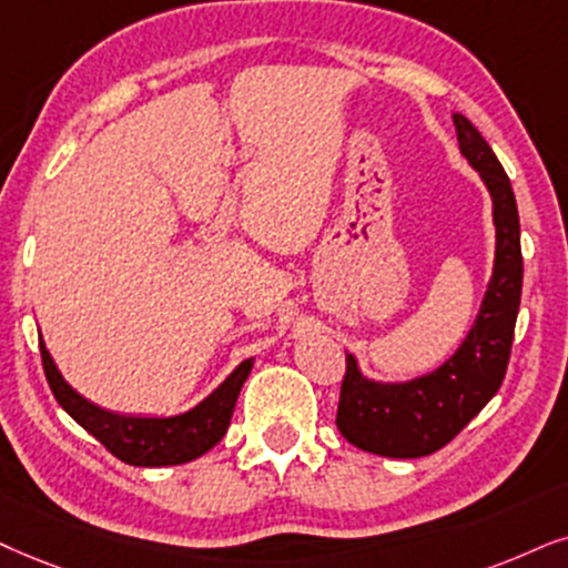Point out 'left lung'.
<instances>
[{"label": "left lung", "mask_w": 568, "mask_h": 568, "mask_svg": "<svg viewBox=\"0 0 568 568\" xmlns=\"http://www.w3.org/2000/svg\"><path fill=\"white\" fill-rule=\"evenodd\" d=\"M454 125L458 149L493 199V275L462 346L427 375L406 383H375L362 375L356 356L346 354L335 425L351 445L387 458L429 456L454 440L498 393L511 356L524 277L514 189L483 133L458 112Z\"/></svg>", "instance_id": "obj_1"}]
</instances>
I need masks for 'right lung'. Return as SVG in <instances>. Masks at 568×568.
Masks as SVG:
<instances>
[{"label":"right lung","mask_w":568,"mask_h":568,"mask_svg":"<svg viewBox=\"0 0 568 568\" xmlns=\"http://www.w3.org/2000/svg\"><path fill=\"white\" fill-rule=\"evenodd\" d=\"M39 343L47 383L52 387L57 404L73 416L85 433L97 437L112 456L131 466H175L193 462L214 448L227 433L235 400L254 367V358L241 362L225 377V383H220L210 396L199 400L189 412L175 416H133L106 412V408L85 400L57 369L44 341Z\"/></svg>","instance_id":"right-lung-1"}]
</instances>
